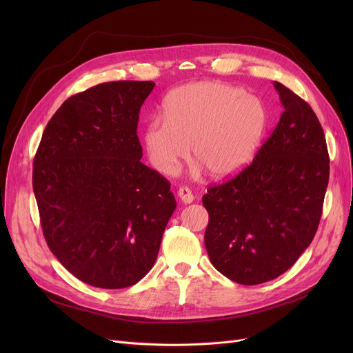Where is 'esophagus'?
Segmentation results:
<instances>
[{
	"instance_id": "esophagus-1",
	"label": "esophagus",
	"mask_w": 353,
	"mask_h": 353,
	"mask_svg": "<svg viewBox=\"0 0 353 353\" xmlns=\"http://www.w3.org/2000/svg\"><path fill=\"white\" fill-rule=\"evenodd\" d=\"M177 196H179V199H180L183 203H186V205H190V203H192L193 199H194L192 190L188 189V188H180L179 192H177Z\"/></svg>"
}]
</instances>
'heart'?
<instances>
[{
	"label": "heart",
	"instance_id": "obj_1",
	"mask_svg": "<svg viewBox=\"0 0 353 353\" xmlns=\"http://www.w3.org/2000/svg\"><path fill=\"white\" fill-rule=\"evenodd\" d=\"M163 117L147 124L144 147L152 165L165 176L189 157L190 145L212 176L237 173L254 156L268 124L261 100L217 81L176 88L164 100Z\"/></svg>",
	"mask_w": 353,
	"mask_h": 353
}]
</instances>
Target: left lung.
Instances as JSON below:
<instances>
[{
  "label": "left lung",
  "instance_id": "8db88e82",
  "mask_svg": "<svg viewBox=\"0 0 353 353\" xmlns=\"http://www.w3.org/2000/svg\"><path fill=\"white\" fill-rule=\"evenodd\" d=\"M283 113L250 165L208 190L205 245L212 265L240 285L290 269L318 230L329 181L323 128L312 107L273 81Z\"/></svg>",
  "mask_w": 353,
  "mask_h": 353
}]
</instances>
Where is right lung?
<instances>
[{"label":"right lung","instance_id":"right-lung-1","mask_svg":"<svg viewBox=\"0 0 353 353\" xmlns=\"http://www.w3.org/2000/svg\"><path fill=\"white\" fill-rule=\"evenodd\" d=\"M154 85L111 81L70 97L34 157L32 189L47 245L94 288L141 281L176 209L170 183L140 161L139 113Z\"/></svg>","mask_w":353,"mask_h":353}]
</instances>
